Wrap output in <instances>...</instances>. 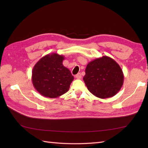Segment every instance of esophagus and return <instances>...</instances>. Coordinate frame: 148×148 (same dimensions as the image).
Returning a JSON list of instances; mask_svg holds the SVG:
<instances>
[{
    "instance_id": "obj_1",
    "label": "esophagus",
    "mask_w": 148,
    "mask_h": 148,
    "mask_svg": "<svg viewBox=\"0 0 148 148\" xmlns=\"http://www.w3.org/2000/svg\"><path fill=\"white\" fill-rule=\"evenodd\" d=\"M76 77L77 78V79H80L81 78V73H78L77 74H76Z\"/></svg>"
}]
</instances>
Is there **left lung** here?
<instances>
[{"instance_id": "obj_1", "label": "left lung", "mask_w": 148, "mask_h": 148, "mask_svg": "<svg viewBox=\"0 0 148 148\" xmlns=\"http://www.w3.org/2000/svg\"><path fill=\"white\" fill-rule=\"evenodd\" d=\"M83 77L88 90L100 99L114 96L123 84L124 76L120 66L107 56L88 64Z\"/></svg>"}]
</instances>
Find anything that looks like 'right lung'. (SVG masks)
Listing matches in <instances>:
<instances>
[{
  "mask_svg": "<svg viewBox=\"0 0 148 148\" xmlns=\"http://www.w3.org/2000/svg\"><path fill=\"white\" fill-rule=\"evenodd\" d=\"M64 59L63 55L52 53L43 56L34 65L32 83L41 95L58 98L68 92L74 76L63 65Z\"/></svg>",
  "mask_w": 148,
  "mask_h": 148,
  "instance_id": "right-lung-1",
  "label": "right lung"
}]
</instances>
